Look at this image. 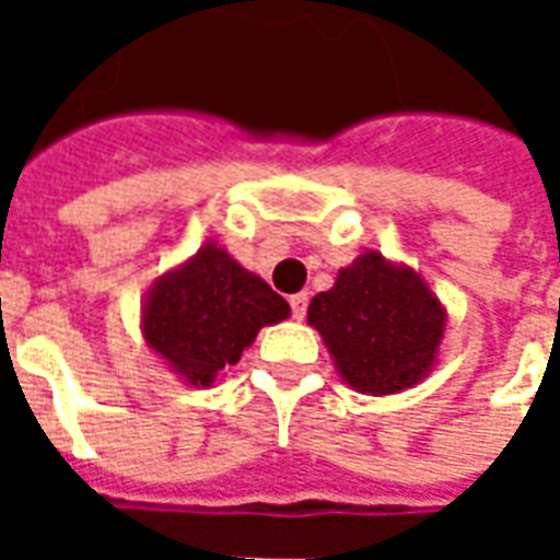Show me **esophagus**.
Returning a JSON list of instances; mask_svg holds the SVG:
<instances>
[{
    "label": "esophagus",
    "mask_w": 560,
    "mask_h": 560,
    "mask_svg": "<svg viewBox=\"0 0 560 560\" xmlns=\"http://www.w3.org/2000/svg\"><path fill=\"white\" fill-rule=\"evenodd\" d=\"M305 308H308V296H305V293H293V296H291V315L296 317V320H303Z\"/></svg>",
    "instance_id": "1"
}]
</instances>
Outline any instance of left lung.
I'll list each match as a JSON object with an SVG mask.
<instances>
[{"label":"left lung","instance_id":"1","mask_svg":"<svg viewBox=\"0 0 560 560\" xmlns=\"http://www.w3.org/2000/svg\"><path fill=\"white\" fill-rule=\"evenodd\" d=\"M308 324L324 336L341 377L360 393L387 396L417 384L434 363L444 308L408 267L365 252L317 293Z\"/></svg>","mask_w":560,"mask_h":560}]
</instances>
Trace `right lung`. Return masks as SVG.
Returning a JSON list of instances; mask_svg holds the SVG:
<instances>
[{
    "label": "right lung",
    "instance_id": "right-lung-1",
    "mask_svg": "<svg viewBox=\"0 0 560 560\" xmlns=\"http://www.w3.org/2000/svg\"><path fill=\"white\" fill-rule=\"evenodd\" d=\"M291 315L284 296L207 243L149 291L143 336L176 375L209 387L224 365L240 363L260 327Z\"/></svg>",
    "mask_w": 560,
    "mask_h": 560
}]
</instances>
